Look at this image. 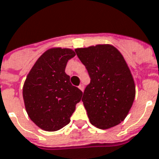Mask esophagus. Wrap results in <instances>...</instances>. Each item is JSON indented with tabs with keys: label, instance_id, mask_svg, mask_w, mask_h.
Instances as JSON below:
<instances>
[{
	"label": "esophagus",
	"instance_id": "34e87169",
	"mask_svg": "<svg viewBox=\"0 0 159 159\" xmlns=\"http://www.w3.org/2000/svg\"><path fill=\"white\" fill-rule=\"evenodd\" d=\"M79 89H80L81 91L83 92L84 89V86L83 84H80V86H79Z\"/></svg>",
	"mask_w": 159,
	"mask_h": 159
}]
</instances>
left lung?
Segmentation results:
<instances>
[{"instance_id": "8db88e82", "label": "left lung", "mask_w": 159, "mask_h": 159, "mask_svg": "<svg viewBox=\"0 0 159 159\" xmlns=\"http://www.w3.org/2000/svg\"><path fill=\"white\" fill-rule=\"evenodd\" d=\"M91 81L84 92V106L90 123L112 128L125 120L135 97L134 79L122 54L111 44L76 48Z\"/></svg>"}]
</instances>
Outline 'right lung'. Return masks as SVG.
Segmentation results:
<instances>
[{"label": "right lung", "instance_id": "obj_1", "mask_svg": "<svg viewBox=\"0 0 159 159\" xmlns=\"http://www.w3.org/2000/svg\"><path fill=\"white\" fill-rule=\"evenodd\" d=\"M75 56L70 48H52L43 53L28 74L23 98L28 116L46 131H57L70 121L83 93L70 82L65 70Z\"/></svg>", "mask_w": 159, "mask_h": 159}]
</instances>
